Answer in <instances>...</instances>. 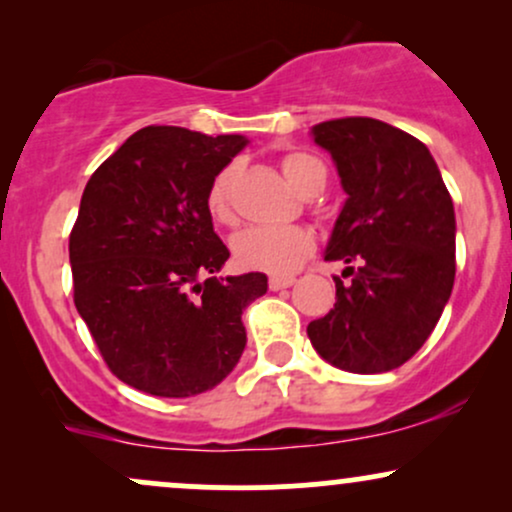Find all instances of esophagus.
<instances>
[{
	"label": "esophagus",
	"instance_id": "esophagus-1",
	"mask_svg": "<svg viewBox=\"0 0 512 512\" xmlns=\"http://www.w3.org/2000/svg\"><path fill=\"white\" fill-rule=\"evenodd\" d=\"M291 284H293V276H269V289L272 291L289 289Z\"/></svg>",
	"mask_w": 512,
	"mask_h": 512
}]
</instances>
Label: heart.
<instances>
[{
    "instance_id": "1",
    "label": "heart",
    "mask_w": 512,
    "mask_h": 512,
    "mask_svg": "<svg viewBox=\"0 0 512 512\" xmlns=\"http://www.w3.org/2000/svg\"><path fill=\"white\" fill-rule=\"evenodd\" d=\"M320 170H325V166L315 156L301 151L281 158V173L298 192L308 190ZM233 182H236V166L221 168L209 182L204 204L216 223L233 221ZM233 252L243 267L286 276L296 272L313 252V236L301 226H252L238 233L233 240Z\"/></svg>"
}]
</instances>
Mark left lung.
Instances as JSON below:
<instances>
[{"label": "left lung", "mask_w": 512, "mask_h": 512, "mask_svg": "<svg viewBox=\"0 0 512 512\" xmlns=\"http://www.w3.org/2000/svg\"><path fill=\"white\" fill-rule=\"evenodd\" d=\"M346 202L325 260H342L337 303L308 325L315 351L349 373H385L431 337L455 284V209L426 144L373 117L310 129Z\"/></svg>", "instance_id": "obj_1"}]
</instances>
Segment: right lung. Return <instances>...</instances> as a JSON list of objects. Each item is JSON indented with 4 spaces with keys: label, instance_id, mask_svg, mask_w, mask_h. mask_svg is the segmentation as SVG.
<instances>
[{
    "label": "right lung",
    "instance_id": "right-lung-1",
    "mask_svg": "<svg viewBox=\"0 0 512 512\" xmlns=\"http://www.w3.org/2000/svg\"><path fill=\"white\" fill-rule=\"evenodd\" d=\"M243 134L144 127L98 166L69 236L74 305L122 383L156 397L216 387L243 354V310L267 276H219L209 182Z\"/></svg>",
    "mask_w": 512,
    "mask_h": 512
}]
</instances>
